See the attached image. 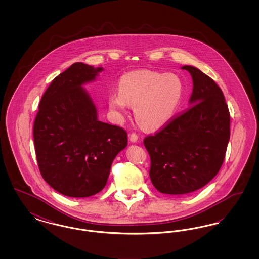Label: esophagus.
I'll return each mask as SVG.
<instances>
[{
  "mask_svg": "<svg viewBox=\"0 0 259 259\" xmlns=\"http://www.w3.org/2000/svg\"><path fill=\"white\" fill-rule=\"evenodd\" d=\"M130 141H131L132 143H136V142L138 141V135H137L136 133H132V134L130 135Z\"/></svg>",
  "mask_w": 259,
  "mask_h": 259,
  "instance_id": "esophagus-1",
  "label": "esophagus"
}]
</instances>
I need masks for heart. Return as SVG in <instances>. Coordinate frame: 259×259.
I'll return each mask as SVG.
<instances>
[{
	"label": "heart",
	"instance_id": "heart-1",
	"mask_svg": "<svg viewBox=\"0 0 259 259\" xmlns=\"http://www.w3.org/2000/svg\"><path fill=\"white\" fill-rule=\"evenodd\" d=\"M185 83L180 75L150 70L132 71L123 74L118 91L109 96V105L118 116L134 106V115L140 124L149 130L167 123L182 104Z\"/></svg>",
	"mask_w": 259,
	"mask_h": 259
}]
</instances>
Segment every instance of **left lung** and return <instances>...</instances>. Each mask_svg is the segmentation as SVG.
Segmentation results:
<instances>
[{"label": "left lung", "instance_id": "1", "mask_svg": "<svg viewBox=\"0 0 259 259\" xmlns=\"http://www.w3.org/2000/svg\"><path fill=\"white\" fill-rule=\"evenodd\" d=\"M193 80L190 107L144 145L152 185L165 194L193 192L220 171L230 138V113L222 89L199 69L184 66Z\"/></svg>", "mask_w": 259, "mask_h": 259}]
</instances>
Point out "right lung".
I'll use <instances>...</instances> for the list:
<instances>
[{"label": "right lung", "instance_id": "add662e5", "mask_svg": "<svg viewBox=\"0 0 259 259\" xmlns=\"http://www.w3.org/2000/svg\"><path fill=\"white\" fill-rule=\"evenodd\" d=\"M102 71L74 63L52 80L39 102L33 132L38 169L65 196L100 192L112 161L127 146V132L98 120L96 107L81 87Z\"/></svg>", "mask_w": 259, "mask_h": 259}]
</instances>
